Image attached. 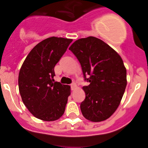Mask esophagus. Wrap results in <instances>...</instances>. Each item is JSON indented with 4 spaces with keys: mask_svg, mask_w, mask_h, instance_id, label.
Returning <instances> with one entry per match:
<instances>
[{
    "mask_svg": "<svg viewBox=\"0 0 148 148\" xmlns=\"http://www.w3.org/2000/svg\"><path fill=\"white\" fill-rule=\"evenodd\" d=\"M71 90H74V89L77 88V84L75 82H73L71 84Z\"/></svg>",
    "mask_w": 148,
    "mask_h": 148,
    "instance_id": "34e87169",
    "label": "esophagus"
}]
</instances>
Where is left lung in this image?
Listing matches in <instances>:
<instances>
[{"instance_id":"8db88e82","label":"left lung","mask_w":148,"mask_h":148,"mask_svg":"<svg viewBox=\"0 0 148 148\" xmlns=\"http://www.w3.org/2000/svg\"><path fill=\"white\" fill-rule=\"evenodd\" d=\"M69 49L79 62L84 80L89 82L83 86L86 95L80 104L83 116L92 122L107 120L120 105L127 86V70L122 58L94 36L77 40Z\"/></svg>"}]
</instances>
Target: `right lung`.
I'll list each match as a JSON object with an SVG mask.
<instances>
[{
    "mask_svg": "<svg viewBox=\"0 0 148 148\" xmlns=\"http://www.w3.org/2000/svg\"><path fill=\"white\" fill-rule=\"evenodd\" d=\"M72 39L50 37L38 43L30 51L18 74V88L22 101L36 118L54 121L64 113L69 85L54 82V66Z\"/></svg>",
    "mask_w": 148,
    "mask_h": 148,
    "instance_id": "1",
    "label": "right lung"
}]
</instances>
